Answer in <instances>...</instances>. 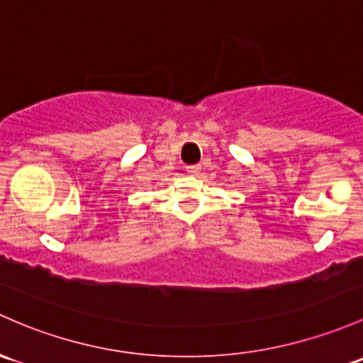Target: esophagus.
I'll list each match as a JSON object with an SVG mask.
<instances>
[{"instance_id":"1","label":"esophagus","mask_w":363,"mask_h":363,"mask_svg":"<svg viewBox=\"0 0 363 363\" xmlns=\"http://www.w3.org/2000/svg\"><path fill=\"white\" fill-rule=\"evenodd\" d=\"M200 170H201V165H188V167H186V172H188V174H191V175H198V174H200Z\"/></svg>"}]
</instances>
